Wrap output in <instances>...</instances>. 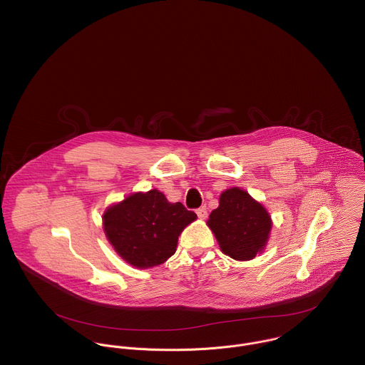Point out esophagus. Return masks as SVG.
Returning a JSON list of instances; mask_svg holds the SVG:
<instances>
[{
	"mask_svg": "<svg viewBox=\"0 0 365 365\" xmlns=\"http://www.w3.org/2000/svg\"><path fill=\"white\" fill-rule=\"evenodd\" d=\"M196 215L199 219H206L207 217V207L206 206H202L196 210Z\"/></svg>",
	"mask_w": 365,
	"mask_h": 365,
	"instance_id": "esophagus-1",
	"label": "esophagus"
}]
</instances>
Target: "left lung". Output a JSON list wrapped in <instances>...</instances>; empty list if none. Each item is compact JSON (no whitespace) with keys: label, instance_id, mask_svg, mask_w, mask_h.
Segmentation results:
<instances>
[{"label":"left lung","instance_id":"left-lung-1","mask_svg":"<svg viewBox=\"0 0 365 365\" xmlns=\"http://www.w3.org/2000/svg\"><path fill=\"white\" fill-rule=\"evenodd\" d=\"M207 225L222 252L242 262L263 250L272 229L266 209L239 187L222 193L219 207L210 213Z\"/></svg>","mask_w":365,"mask_h":365}]
</instances>
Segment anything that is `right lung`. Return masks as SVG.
<instances>
[{
    "instance_id": "obj_1",
    "label": "right lung",
    "mask_w": 365,
    "mask_h": 365,
    "mask_svg": "<svg viewBox=\"0 0 365 365\" xmlns=\"http://www.w3.org/2000/svg\"><path fill=\"white\" fill-rule=\"evenodd\" d=\"M195 219V212L180 202H168L163 193L153 189L110 206L103 215V229L123 260L148 269L175 255L179 235Z\"/></svg>"
}]
</instances>
